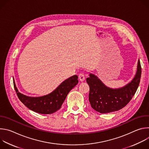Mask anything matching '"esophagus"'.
Returning a JSON list of instances; mask_svg holds the SVG:
<instances>
[{"instance_id":"34e87169","label":"esophagus","mask_w":149,"mask_h":149,"mask_svg":"<svg viewBox=\"0 0 149 149\" xmlns=\"http://www.w3.org/2000/svg\"><path fill=\"white\" fill-rule=\"evenodd\" d=\"M78 79L80 81H84L85 80V75L83 73H80L78 75Z\"/></svg>"}]
</instances>
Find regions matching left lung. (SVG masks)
<instances>
[{
    "label": "left lung",
    "instance_id": "obj_1",
    "mask_svg": "<svg viewBox=\"0 0 149 149\" xmlns=\"http://www.w3.org/2000/svg\"><path fill=\"white\" fill-rule=\"evenodd\" d=\"M141 74V68L139 60L137 72L133 79L122 88L113 89L105 86L97 76L90 74L87 82L90 87L89 101L91 107L100 113H111L124 107L135 94Z\"/></svg>",
    "mask_w": 149,
    "mask_h": 149
}]
</instances>
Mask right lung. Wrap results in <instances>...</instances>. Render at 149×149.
Listing matches in <instances>:
<instances>
[{
    "label": "right lung",
    "mask_w": 149,
    "mask_h": 149,
    "mask_svg": "<svg viewBox=\"0 0 149 149\" xmlns=\"http://www.w3.org/2000/svg\"><path fill=\"white\" fill-rule=\"evenodd\" d=\"M78 82V76L74 75L63 81L52 93L38 97L26 96L19 93L14 80L13 86L19 99L29 109L40 114H49L61 109L68 93Z\"/></svg>",
    "instance_id": "add662e5"
}]
</instances>
